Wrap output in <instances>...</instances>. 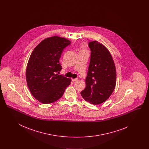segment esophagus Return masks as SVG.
<instances>
[{
    "label": "esophagus",
    "instance_id": "1",
    "mask_svg": "<svg viewBox=\"0 0 149 149\" xmlns=\"http://www.w3.org/2000/svg\"><path fill=\"white\" fill-rule=\"evenodd\" d=\"M71 80L73 81V82H75V81H77L78 80V79H72Z\"/></svg>",
    "mask_w": 149,
    "mask_h": 149
}]
</instances>
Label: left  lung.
<instances>
[{"label":"left lung","mask_w":149,"mask_h":149,"mask_svg":"<svg viewBox=\"0 0 149 149\" xmlns=\"http://www.w3.org/2000/svg\"><path fill=\"white\" fill-rule=\"evenodd\" d=\"M91 60L85 79L86 87L80 93L83 98L93 104L106 101L113 92L116 70L111 54L97 41L89 42Z\"/></svg>","instance_id":"8db88e82"}]
</instances>
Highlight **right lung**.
<instances>
[{
  "instance_id": "obj_1",
  "label": "right lung",
  "mask_w": 149,
  "mask_h": 149,
  "mask_svg": "<svg viewBox=\"0 0 149 149\" xmlns=\"http://www.w3.org/2000/svg\"><path fill=\"white\" fill-rule=\"evenodd\" d=\"M71 42L63 37L45 38L32 52L27 66L26 77L33 96L43 104L60 99L71 79L58 75L62 67L59 60L64 49Z\"/></svg>"
}]
</instances>
